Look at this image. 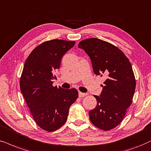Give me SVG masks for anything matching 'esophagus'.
Instances as JSON below:
<instances>
[{
    "label": "esophagus",
    "instance_id": "esophagus-1",
    "mask_svg": "<svg viewBox=\"0 0 151 151\" xmlns=\"http://www.w3.org/2000/svg\"><path fill=\"white\" fill-rule=\"evenodd\" d=\"M86 95H87L86 93H81V92L79 93V98H83V97L86 96Z\"/></svg>",
    "mask_w": 151,
    "mask_h": 151
}]
</instances>
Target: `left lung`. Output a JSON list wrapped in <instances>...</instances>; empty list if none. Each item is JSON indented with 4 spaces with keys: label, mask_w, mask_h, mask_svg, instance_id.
Returning a JSON list of instances; mask_svg holds the SVG:
<instances>
[{
    "label": "left lung",
    "mask_w": 151,
    "mask_h": 151,
    "mask_svg": "<svg viewBox=\"0 0 151 151\" xmlns=\"http://www.w3.org/2000/svg\"><path fill=\"white\" fill-rule=\"evenodd\" d=\"M78 47L88 55L94 73L106 79L100 96L94 95L97 106L89 118L99 129L110 130L121 123L132 102L136 80L130 62L117 47L98 38L83 40Z\"/></svg>",
    "instance_id": "8db88e82"
}]
</instances>
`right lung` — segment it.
<instances>
[{
    "label": "right lung",
    "mask_w": 151,
    "mask_h": 151,
    "mask_svg": "<svg viewBox=\"0 0 151 151\" xmlns=\"http://www.w3.org/2000/svg\"><path fill=\"white\" fill-rule=\"evenodd\" d=\"M74 41L51 40L42 42L26 59L20 79V89L30 112L40 127L56 130L68 119L69 108L78 98L75 88L53 86V72L60 68L63 55Z\"/></svg>",
    "instance_id": "1"
}]
</instances>
